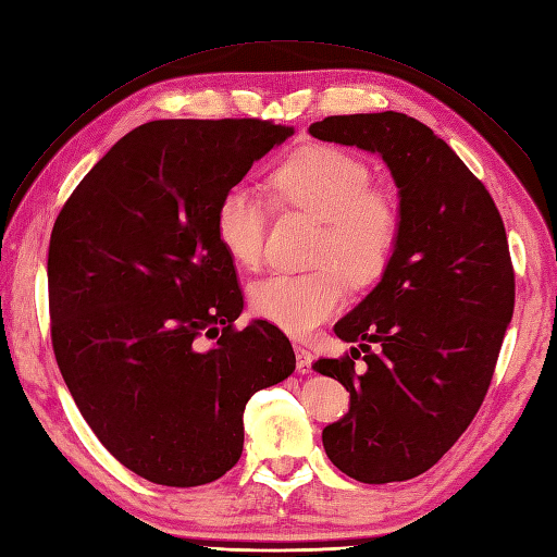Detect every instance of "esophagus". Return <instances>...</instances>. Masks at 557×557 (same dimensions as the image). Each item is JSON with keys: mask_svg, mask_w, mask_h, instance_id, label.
Returning <instances> with one entry per match:
<instances>
[{"mask_svg": "<svg viewBox=\"0 0 557 557\" xmlns=\"http://www.w3.org/2000/svg\"><path fill=\"white\" fill-rule=\"evenodd\" d=\"M297 373H311V351L305 347H295Z\"/></svg>", "mask_w": 557, "mask_h": 557, "instance_id": "esophagus-1", "label": "esophagus"}]
</instances>
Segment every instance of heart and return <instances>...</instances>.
Wrapping results in <instances>:
<instances>
[{
  "label": "heart",
  "mask_w": 557,
  "mask_h": 557,
  "mask_svg": "<svg viewBox=\"0 0 557 557\" xmlns=\"http://www.w3.org/2000/svg\"><path fill=\"white\" fill-rule=\"evenodd\" d=\"M276 200L321 220L302 274L276 271L250 286L257 317L290 335H307L345 302L347 278L371 286L383 278L401 234L397 202L373 186V172L357 156L333 146L293 153L271 176ZM269 202L250 182H236L214 210V236L240 267H255L264 248Z\"/></svg>",
  "instance_id": "heart-1"
}]
</instances>
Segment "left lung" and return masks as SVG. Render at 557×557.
Listing matches in <instances>:
<instances>
[{"label":"left lung","instance_id":"left-lung-1","mask_svg":"<svg viewBox=\"0 0 557 557\" xmlns=\"http://www.w3.org/2000/svg\"><path fill=\"white\" fill-rule=\"evenodd\" d=\"M321 141L377 153L399 188L401 234L381 283L335 323L359 343L314 371L349 392V411L323 428L337 470L363 484L418 478L480 411L515 307L504 220L449 144L404 113L331 115ZM376 345L370 349V343Z\"/></svg>","mask_w":557,"mask_h":557}]
</instances>
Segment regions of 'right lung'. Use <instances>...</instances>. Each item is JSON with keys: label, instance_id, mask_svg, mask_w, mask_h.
Segmentation results:
<instances>
[{"label": "right lung", "instance_id": "right-lung-1", "mask_svg": "<svg viewBox=\"0 0 557 557\" xmlns=\"http://www.w3.org/2000/svg\"><path fill=\"white\" fill-rule=\"evenodd\" d=\"M288 137L257 117L146 122L53 224V355L94 435L148 482L220 480L243 454L248 399L295 371L276 325H234L243 293L214 236L222 194Z\"/></svg>", "mask_w": 557, "mask_h": 557}]
</instances>
